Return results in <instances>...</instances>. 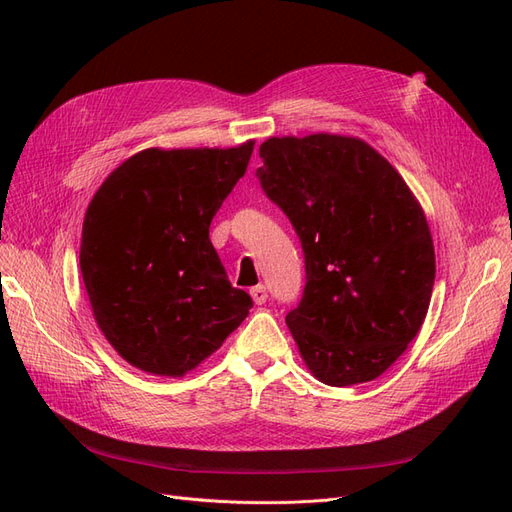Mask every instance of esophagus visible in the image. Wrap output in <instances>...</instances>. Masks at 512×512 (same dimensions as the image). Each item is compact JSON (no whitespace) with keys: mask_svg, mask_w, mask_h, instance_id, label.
Wrapping results in <instances>:
<instances>
[{"mask_svg":"<svg viewBox=\"0 0 512 512\" xmlns=\"http://www.w3.org/2000/svg\"><path fill=\"white\" fill-rule=\"evenodd\" d=\"M250 294H252V299H254V303H256V305L267 303V299H269V292H267V288L262 286V284L254 286V288L250 290Z\"/></svg>","mask_w":512,"mask_h":512,"instance_id":"esophagus-1","label":"esophagus"}]
</instances>
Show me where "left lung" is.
Here are the masks:
<instances>
[{"label":"left lung","instance_id":"8db88e82","mask_svg":"<svg viewBox=\"0 0 512 512\" xmlns=\"http://www.w3.org/2000/svg\"><path fill=\"white\" fill-rule=\"evenodd\" d=\"M260 158V188L303 247V297L286 316L303 361L331 386L378 378L421 329L436 280L421 205L359 138H269Z\"/></svg>","mask_w":512,"mask_h":512}]
</instances>
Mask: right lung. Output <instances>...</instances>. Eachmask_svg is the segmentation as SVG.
I'll return each instance as SVG.
<instances>
[{
  "label": "right lung",
  "instance_id": "1",
  "mask_svg": "<svg viewBox=\"0 0 512 512\" xmlns=\"http://www.w3.org/2000/svg\"><path fill=\"white\" fill-rule=\"evenodd\" d=\"M235 149H145L115 168L87 209L81 273L98 327L130 365L183 376L252 309L232 288L209 226L250 164Z\"/></svg>",
  "mask_w": 512,
  "mask_h": 512
}]
</instances>
